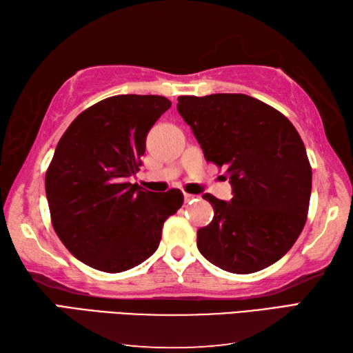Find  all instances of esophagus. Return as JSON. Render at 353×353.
<instances>
[{"instance_id": "1", "label": "esophagus", "mask_w": 353, "mask_h": 353, "mask_svg": "<svg viewBox=\"0 0 353 353\" xmlns=\"http://www.w3.org/2000/svg\"><path fill=\"white\" fill-rule=\"evenodd\" d=\"M196 195H190V193H184V201L185 203H192V201H196Z\"/></svg>"}]
</instances>
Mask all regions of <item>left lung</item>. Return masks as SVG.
<instances>
[{"mask_svg": "<svg viewBox=\"0 0 353 353\" xmlns=\"http://www.w3.org/2000/svg\"><path fill=\"white\" fill-rule=\"evenodd\" d=\"M176 110L205 160L224 166L232 184L230 201L203 195L214 216L198 230L199 253L236 274L270 267L290 251L306 222L312 169L297 129L247 94L181 96Z\"/></svg>", "mask_w": 353, "mask_h": 353, "instance_id": "obj_1", "label": "left lung"}]
</instances>
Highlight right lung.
I'll use <instances>...</instances> for the list:
<instances>
[{"label": "right lung", "mask_w": 353, "mask_h": 353, "mask_svg": "<svg viewBox=\"0 0 353 353\" xmlns=\"http://www.w3.org/2000/svg\"><path fill=\"white\" fill-rule=\"evenodd\" d=\"M170 105L163 96L108 97L79 114L57 143L46 175L53 228L91 268L121 272L145 262L164 221L183 205L178 189L145 192L129 183L148 132Z\"/></svg>", "instance_id": "obj_1"}]
</instances>
